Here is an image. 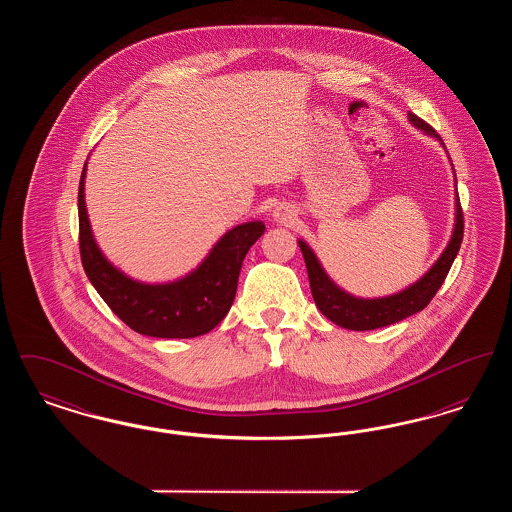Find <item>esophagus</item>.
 Instances as JSON below:
<instances>
[{"label": "esophagus", "instance_id": "1", "mask_svg": "<svg viewBox=\"0 0 512 512\" xmlns=\"http://www.w3.org/2000/svg\"><path fill=\"white\" fill-rule=\"evenodd\" d=\"M272 219H274L276 224H280V226H290L293 220L297 219V215H295V211H293L290 205L280 203L278 207H274V211H272Z\"/></svg>", "mask_w": 512, "mask_h": 512}]
</instances>
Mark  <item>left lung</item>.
I'll return each mask as SVG.
<instances>
[{"label":"left lung","mask_w":512,"mask_h":512,"mask_svg":"<svg viewBox=\"0 0 512 512\" xmlns=\"http://www.w3.org/2000/svg\"><path fill=\"white\" fill-rule=\"evenodd\" d=\"M409 122L422 134L438 140L441 147L445 149L441 138L432 126L420 121L413 113H409ZM447 157H449V153H447ZM451 167H453V163H451ZM453 172H455V169H453ZM453 182H455V188H457V176L455 174H453ZM463 224V211H461L459 195L455 192L453 232H451V238L445 245V249L441 251L438 261L428 268L411 286H407L401 292L384 295V297H357L353 293L345 292L324 270L322 263L318 261L317 253L311 249V245L299 238L297 244H299V249H301L303 259H305L309 284H311V292H313V299L317 303L318 311L341 328L357 330V332L384 328V326H390V324H395L403 318L411 317L414 313L422 311L432 301V297L438 293L449 268L453 265V261H455L459 249H461Z\"/></svg>","instance_id":"obj_1"}]
</instances>
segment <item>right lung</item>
Here are the masks:
<instances>
[{"label": "right lung", "instance_id": "right-lung-1", "mask_svg": "<svg viewBox=\"0 0 512 512\" xmlns=\"http://www.w3.org/2000/svg\"><path fill=\"white\" fill-rule=\"evenodd\" d=\"M86 171L88 161L78 186L80 257L101 299L142 336L188 340L211 332L234 303L245 255L265 232L263 220L244 222L224 232L188 274L169 282H142L115 267L96 242L84 197Z\"/></svg>", "mask_w": 512, "mask_h": 512}]
</instances>
